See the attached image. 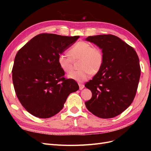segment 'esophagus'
I'll use <instances>...</instances> for the list:
<instances>
[{
	"label": "esophagus",
	"mask_w": 151,
	"mask_h": 151,
	"mask_svg": "<svg viewBox=\"0 0 151 151\" xmlns=\"http://www.w3.org/2000/svg\"><path fill=\"white\" fill-rule=\"evenodd\" d=\"M79 89L80 90H82L84 88V85L82 84H79Z\"/></svg>",
	"instance_id": "1"
}]
</instances>
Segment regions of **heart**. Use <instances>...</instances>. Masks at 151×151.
<instances>
[{"label":"heart","mask_w":151,"mask_h":151,"mask_svg":"<svg viewBox=\"0 0 151 151\" xmlns=\"http://www.w3.org/2000/svg\"><path fill=\"white\" fill-rule=\"evenodd\" d=\"M68 55L61 53L57 58L58 65L65 72L68 73L73 69V61L80 59L81 70L73 71L68 75L70 79L79 83L88 80L93 72H98L103 63V53L98 47L92 46L85 42H79L75 44L69 50Z\"/></svg>","instance_id":"obj_1"}]
</instances>
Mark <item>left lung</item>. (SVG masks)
Wrapping results in <instances>:
<instances>
[{
  "label": "left lung",
  "mask_w": 151,
  "mask_h": 151,
  "mask_svg": "<svg viewBox=\"0 0 151 151\" xmlns=\"http://www.w3.org/2000/svg\"><path fill=\"white\" fill-rule=\"evenodd\" d=\"M86 40L102 49L104 57L101 68L85 84L92 92L86 106L99 118L116 116L135 96L140 76L139 57L133 48L115 35L89 36Z\"/></svg>",
  "instance_id": "obj_1"
}]
</instances>
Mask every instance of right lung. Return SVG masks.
<instances>
[{
    "instance_id": "add662e5",
    "label": "right lung",
    "mask_w": 151,
    "mask_h": 151,
    "mask_svg": "<svg viewBox=\"0 0 151 151\" xmlns=\"http://www.w3.org/2000/svg\"><path fill=\"white\" fill-rule=\"evenodd\" d=\"M79 38L55 34L36 35L14 58L12 82L17 97L27 111L41 118L55 115L67 97L79 89L76 81L65 79L57 58Z\"/></svg>"
}]
</instances>
